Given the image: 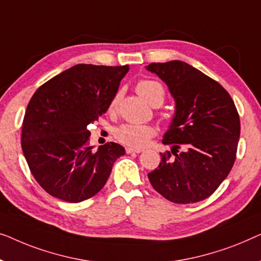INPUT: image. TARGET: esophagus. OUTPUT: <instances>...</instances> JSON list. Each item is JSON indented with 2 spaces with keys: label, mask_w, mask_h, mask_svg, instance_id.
Returning a JSON list of instances; mask_svg holds the SVG:
<instances>
[{
  "label": "esophagus",
  "mask_w": 261,
  "mask_h": 261,
  "mask_svg": "<svg viewBox=\"0 0 261 261\" xmlns=\"http://www.w3.org/2000/svg\"><path fill=\"white\" fill-rule=\"evenodd\" d=\"M126 153H139L142 152V149H134V148H126Z\"/></svg>",
  "instance_id": "esophagus-1"
}]
</instances>
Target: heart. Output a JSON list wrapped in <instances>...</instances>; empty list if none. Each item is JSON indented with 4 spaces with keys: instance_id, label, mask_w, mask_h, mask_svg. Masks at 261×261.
<instances>
[{
    "instance_id": "obj_1",
    "label": "heart",
    "mask_w": 261,
    "mask_h": 261,
    "mask_svg": "<svg viewBox=\"0 0 261 261\" xmlns=\"http://www.w3.org/2000/svg\"><path fill=\"white\" fill-rule=\"evenodd\" d=\"M136 89L150 105L160 106L164 100L163 86L155 80H139ZM117 101H118V97L113 99L110 108L115 109ZM115 135L116 138L123 144L132 146V148H142L148 144L150 138L156 135V130L152 125H148V124H123L116 130Z\"/></svg>"
}]
</instances>
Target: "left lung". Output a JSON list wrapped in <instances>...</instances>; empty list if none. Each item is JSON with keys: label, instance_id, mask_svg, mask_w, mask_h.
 Wrapping results in <instances>:
<instances>
[{"label": "left lung", "instance_id": "obj_1", "mask_svg": "<svg viewBox=\"0 0 261 261\" xmlns=\"http://www.w3.org/2000/svg\"><path fill=\"white\" fill-rule=\"evenodd\" d=\"M145 68L167 84L176 105L162 141L171 152L161 153L149 181L171 202H199L218 189L236 162L239 113L218 82L187 62H152Z\"/></svg>", "mask_w": 261, "mask_h": 261}]
</instances>
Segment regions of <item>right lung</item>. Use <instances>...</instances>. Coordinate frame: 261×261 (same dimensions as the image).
I'll return each mask as SVG.
<instances>
[{
	"label": "right lung",
	"mask_w": 261,
	"mask_h": 261,
	"mask_svg": "<svg viewBox=\"0 0 261 261\" xmlns=\"http://www.w3.org/2000/svg\"><path fill=\"white\" fill-rule=\"evenodd\" d=\"M129 66L79 64L35 91L22 123L21 145L31 172L49 195L78 203L105 186L125 149L110 142L95 152L87 125L108 111Z\"/></svg>",
	"instance_id": "1"
}]
</instances>
